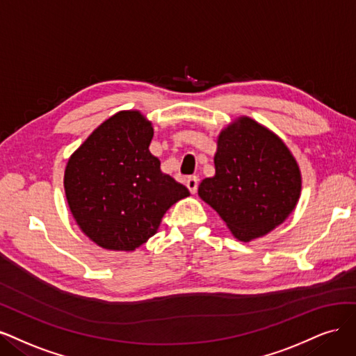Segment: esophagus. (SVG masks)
Returning <instances> with one entry per match:
<instances>
[{"instance_id":"esophagus-1","label":"esophagus","mask_w":356,"mask_h":356,"mask_svg":"<svg viewBox=\"0 0 356 356\" xmlns=\"http://www.w3.org/2000/svg\"><path fill=\"white\" fill-rule=\"evenodd\" d=\"M186 186H188V189H189L191 193L197 192V189H198V177H195V176L188 177V179H186Z\"/></svg>"}]
</instances>
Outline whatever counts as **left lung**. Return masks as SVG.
<instances>
[{"label":"left lung","mask_w":356,"mask_h":356,"mask_svg":"<svg viewBox=\"0 0 356 356\" xmlns=\"http://www.w3.org/2000/svg\"><path fill=\"white\" fill-rule=\"evenodd\" d=\"M213 177L198 195L243 243L285 222L300 198L302 173L278 134L250 117H238L217 136Z\"/></svg>","instance_id":"obj_1"}]
</instances>
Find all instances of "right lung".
<instances>
[{
	"mask_svg": "<svg viewBox=\"0 0 356 356\" xmlns=\"http://www.w3.org/2000/svg\"><path fill=\"white\" fill-rule=\"evenodd\" d=\"M152 137V122L140 111H120L67 159V205L83 234L102 248H139L171 205L191 195L149 152Z\"/></svg>",
	"mask_w": 356,
	"mask_h": 356,
	"instance_id": "right-lung-1",
	"label": "right lung"
}]
</instances>
